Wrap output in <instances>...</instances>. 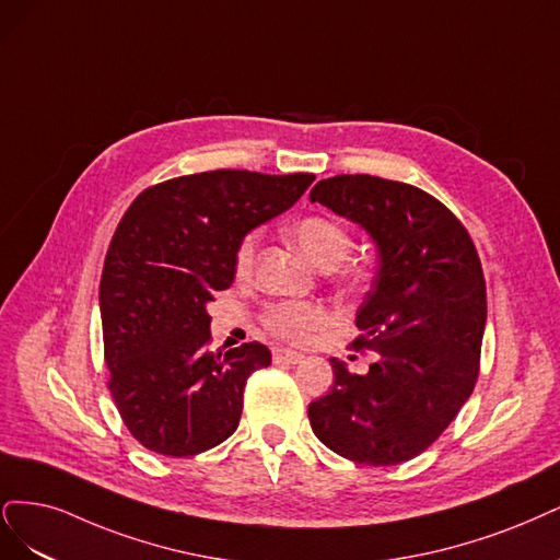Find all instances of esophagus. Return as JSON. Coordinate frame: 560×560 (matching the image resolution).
Returning <instances> with one entry per match:
<instances>
[{"mask_svg": "<svg viewBox=\"0 0 560 560\" xmlns=\"http://www.w3.org/2000/svg\"><path fill=\"white\" fill-rule=\"evenodd\" d=\"M304 355L300 351H293V349H277L275 351V363H285V365H295L300 363Z\"/></svg>", "mask_w": 560, "mask_h": 560, "instance_id": "esophagus-1", "label": "esophagus"}]
</instances>
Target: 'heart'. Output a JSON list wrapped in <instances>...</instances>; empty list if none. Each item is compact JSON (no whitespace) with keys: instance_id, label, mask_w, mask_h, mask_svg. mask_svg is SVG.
I'll return each instance as SVG.
<instances>
[{"instance_id":"1","label":"heart","mask_w":560,"mask_h":560,"mask_svg":"<svg viewBox=\"0 0 560 560\" xmlns=\"http://www.w3.org/2000/svg\"><path fill=\"white\" fill-rule=\"evenodd\" d=\"M288 232H291V240L300 246L302 254L318 269H332L349 256V248H351L349 230L341 223H337L335 219H328V215H306V219L293 223ZM254 250H256V237L254 234H248L237 250L240 275L248 272L250 262H254ZM363 277L365 272L360 267L345 269V279L349 283H358ZM326 320H328L326 310H323L320 304H312V302H281L267 312L269 330L285 339H306Z\"/></svg>"}]
</instances>
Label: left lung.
Returning <instances> with one entry per match:
<instances>
[{"label":"left lung","instance_id":"1","mask_svg":"<svg viewBox=\"0 0 560 560\" xmlns=\"http://www.w3.org/2000/svg\"><path fill=\"white\" fill-rule=\"evenodd\" d=\"M310 200L368 232L376 275L358 306L376 360L365 374L330 358L335 384L310 405L314 435L363 465L419 456L475 390L486 326V283L470 234L435 197L386 178H323Z\"/></svg>","mask_w":560,"mask_h":560}]
</instances>
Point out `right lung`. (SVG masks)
<instances>
[{"mask_svg": "<svg viewBox=\"0 0 560 560\" xmlns=\"http://www.w3.org/2000/svg\"><path fill=\"white\" fill-rule=\"evenodd\" d=\"M312 182L215 170L143 190L125 211L100 283L104 358L125 425L155 454L197 456L237 430L246 378L272 353L258 341L209 351L207 304L232 285L246 234Z\"/></svg>", "mask_w": 560, "mask_h": 560, "instance_id": "right-lung-1", "label": "right lung"}]
</instances>
